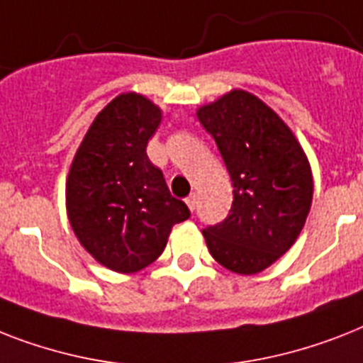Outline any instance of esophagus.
I'll use <instances>...</instances> for the list:
<instances>
[{"label":"esophagus","instance_id":"obj_1","mask_svg":"<svg viewBox=\"0 0 363 363\" xmlns=\"http://www.w3.org/2000/svg\"><path fill=\"white\" fill-rule=\"evenodd\" d=\"M186 205H188V208H190L191 212L196 211V207H197V197H196V194H191V196L186 197Z\"/></svg>","mask_w":363,"mask_h":363}]
</instances>
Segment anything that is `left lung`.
<instances>
[{
	"label": "left lung",
	"mask_w": 363,
	"mask_h": 363,
	"mask_svg": "<svg viewBox=\"0 0 363 363\" xmlns=\"http://www.w3.org/2000/svg\"><path fill=\"white\" fill-rule=\"evenodd\" d=\"M196 115L233 182L228 218L203 229L208 252L235 274L263 272L304 228L313 199L308 156L284 119L248 91H229Z\"/></svg>",
	"instance_id": "8db88e82"
}]
</instances>
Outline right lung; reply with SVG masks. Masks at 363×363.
Returning a JSON list of instances; mask_svg holds the SVG:
<instances>
[{"instance_id":"add662e5","label":"right lung","mask_w":363,"mask_h":363,"mask_svg":"<svg viewBox=\"0 0 363 363\" xmlns=\"http://www.w3.org/2000/svg\"><path fill=\"white\" fill-rule=\"evenodd\" d=\"M162 110L138 93L115 96L91 123L67 177V216L100 264L132 274L160 257L175 223L190 218L147 156Z\"/></svg>"}]
</instances>
